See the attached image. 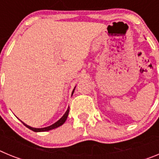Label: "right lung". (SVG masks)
Wrapping results in <instances>:
<instances>
[{"instance_id": "obj_1", "label": "right lung", "mask_w": 159, "mask_h": 159, "mask_svg": "<svg viewBox=\"0 0 159 159\" xmlns=\"http://www.w3.org/2000/svg\"><path fill=\"white\" fill-rule=\"evenodd\" d=\"M75 88H74V89H73L72 93H71V95H73V93H74V91H75ZM69 108H70L69 107H67V111H66V112H65V113H64V116H63L62 117L60 118V119H59L58 121L56 122V123H53V124H52L51 126H48V127H43V128H35V127H30V126H29V125L25 124V123H23V122H22V121H21V122H22V123H23V124L25 125V127H28V128H29V129H30V130H33V131H35V132L48 131V130H52V129H55V128H57V127H60V126H62V125L64 124V123H65L66 119H67V116H68V113H69Z\"/></svg>"}]
</instances>
